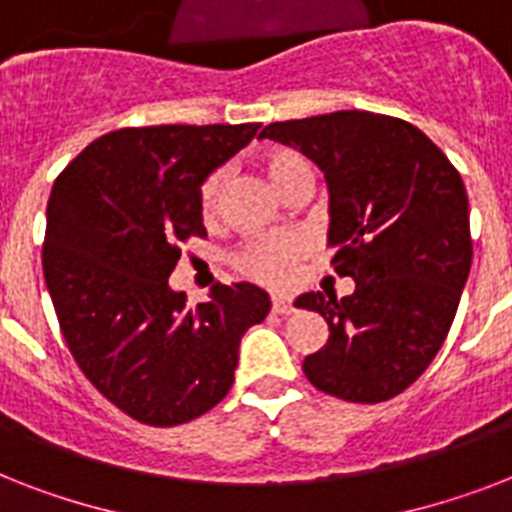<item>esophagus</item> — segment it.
I'll use <instances>...</instances> for the list:
<instances>
[{
  "instance_id": "obj_1",
  "label": "esophagus",
  "mask_w": 512,
  "mask_h": 512,
  "mask_svg": "<svg viewBox=\"0 0 512 512\" xmlns=\"http://www.w3.org/2000/svg\"><path fill=\"white\" fill-rule=\"evenodd\" d=\"M271 305H273V311L281 313V316H287V313L295 311V305H292V297L289 295H273Z\"/></svg>"
}]
</instances>
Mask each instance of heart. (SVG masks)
I'll return each instance as SVG.
<instances>
[{"instance_id":"obj_1","label":"heart","mask_w":512,"mask_h":512,"mask_svg":"<svg viewBox=\"0 0 512 512\" xmlns=\"http://www.w3.org/2000/svg\"><path fill=\"white\" fill-rule=\"evenodd\" d=\"M263 170L271 180L276 191H284L287 185L297 180H311V164L303 154H297L292 148H271L263 156ZM220 191H223V172H212V175L201 183L199 188V209L201 215L212 217L220 204ZM297 257V241L292 239H257L249 241L239 249L236 255V268L244 276L271 287H281L292 279Z\"/></svg>"}]
</instances>
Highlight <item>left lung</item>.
<instances>
[{
  "instance_id": "1",
  "label": "left lung",
  "mask_w": 512,
  "mask_h": 512,
  "mask_svg": "<svg viewBox=\"0 0 512 512\" xmlns=\"http://www.w3.org/2000/svg\"><path fill=\"white\" fill-rule=\"evenodd\" d=\"M311 159L329 188L327 247L356 289L305 292L297 308L324 316L329 340L305 356V377L356 404L398 396L444 345L468 281V193L460 172L422 130L372 111L263 127Z\"/></svg>"
}]
</instances>
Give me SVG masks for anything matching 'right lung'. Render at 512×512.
I'll return each instance as SVG.
<instances>
[{
  "mask_svg": "<svg viewBox=\"0 0 512 512\" xmlns=\"http://www.w3.org/2000/svg\"><path fill=\"white\" fill-rule=\"evenodd\" d=\"M260 124H162L108 132L55 180L44 281L84 377L135 420L170 428L233 385L239 342L271 311L249 281L185 305L170 287L180 241L207 236L199 188Z\"/></svg>",
  "mask_w": 512,
  "mask_h": 512,
  "instance_id": "obj_1",
  "label": "right lung"
}]
</instances>
